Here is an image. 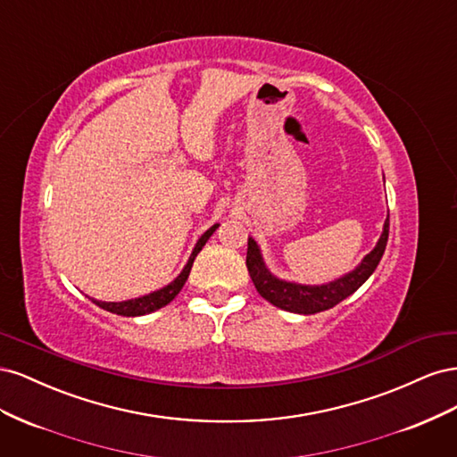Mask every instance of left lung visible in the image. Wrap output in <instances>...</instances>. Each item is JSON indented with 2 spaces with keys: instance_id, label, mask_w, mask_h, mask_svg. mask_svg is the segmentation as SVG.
I'll return each mask as SVG.
<instances>
[{
  "instance_id": "1",
  "label": "left lung",
  "mask_w": 457,
  "mask_h": 457,
  "mask_svg": "<svg viewBox=\"0 0 457 457\" xmlns=\"http://www.w3.org/2000/svg\"><path fill=\"white\" fill-rule=\"evenodd\" d=\"M386 240H389V219L385 220L383 232L376 247L361 261V265L349 274L341 276V278L322 286H305L276 278V276L267 269L259 245L253 238H247L245 267L252 276L259 295L272 303L274 307L297 314H316L336 307L337 303L347 299L370 278L371 272L378 269L383 257Z\"/></svg>"
}]
</instances>
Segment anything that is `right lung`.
<instances>
[{"mask_svg": "<svg viewBox=\"0 0 457 457\" xmlns=\"http://www.w3.org/2000/svg\"><path fill=\"white\" fill-rule=\"evenodd\" d=\"M217 227H219V225H213L212 228H207V230L202 234L200 240H198L196 245H195V250H192V253H190V257H188V262L185 265V269L181 270V274H179L171 284H168L165 287L158 289V292H152V294H148V295L137 297V299H129V301L106 303V301H96V299H93V303H95V305H99L101 309H104V311H108V312L120 314V316H143V314H150V312H154V311L165 307V305H168V303H171V301L177 297V294L183 289V286H185V282H187V278H188V274H190L192 262H195L196 255L202 252V247L205 245L207 240H210V237L215 232Z\"/></svg>", "mask_w": 457, "mask_h": 457, "instance_id": "obj_1", "label": "right lung"}]
</instances>
